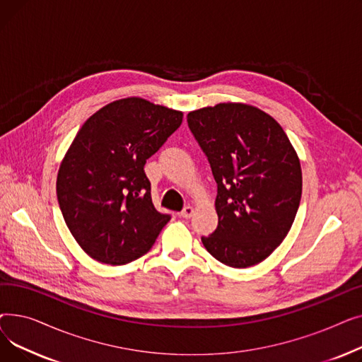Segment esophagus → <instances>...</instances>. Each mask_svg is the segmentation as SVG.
<instances>
[{
    "label": "esophagus",
    "mask_w": 362,
    "mask_h": 362,
    "mask_svg": "<svg viewBox=\"0 0 362 362\" xmlns=\"http://www.w3.org/2000/svg\"><path fill=\"white\" fill-rule=\"evenodd\" d=\"M194 213H195V210H194V206H191V205H187V206H185L183 210L180 211V217H183V218H191L192 216H194Z\"/></svg>",
    "instance_id": "34e87169"
}]
</instances>
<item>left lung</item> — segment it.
Wrapping results in <instances>:
<instances>
[{
	"mask_svg": "<svg viewBox=\"0 0 362 362\" xmlns=\"http://www.w3.org/2000/svg\"><path fill=\"white\" fill-rule=\"evenodd\" d=\"M187 126L217 183V229L202 236L220 262L246 269L286 238L298 213L302 171L296 151L267 112L221 103L187 114Z\"/></svg>",
	"mask_w": 362,
	"mask_h": 362,
	"instance_id": "obj_1",
	"label": "left lung"
}]
</instances>
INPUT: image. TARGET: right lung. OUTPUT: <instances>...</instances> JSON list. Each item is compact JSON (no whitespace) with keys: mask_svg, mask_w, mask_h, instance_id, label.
<instances>
[{"mask_svg":"<svg viewBox=\"0 0 362 362\" xmlns=\"http://www.w3.org/2000/svg\"><path fill=\"white\" fill-rule=\"evenodd\" d=\"M182 119V111L132 97L103 107L78 132L57 176V199L90 258L123 265L152 248L171 217L152 204L144 167Z\"/></svg>","mask_w":362,"mask_h":362,"instance_id":"right-lung-1","label":"right lung"}]
</instances>
